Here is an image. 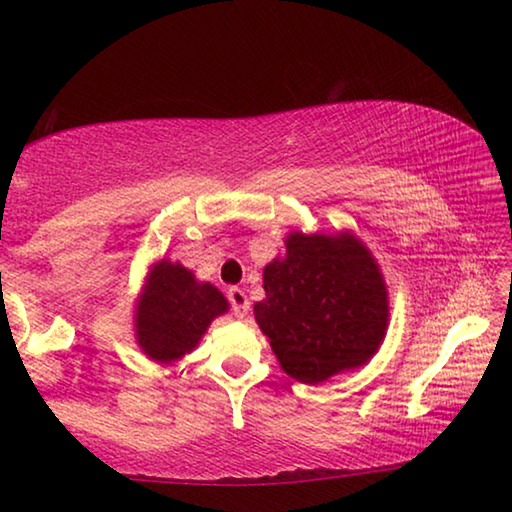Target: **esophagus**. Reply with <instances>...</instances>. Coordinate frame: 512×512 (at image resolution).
I'll return each instance as SVG.
<instances>
[{
  "instance_id": "34e87169",
  "label": "esophagus",
  "mask_w": 512,
  "mask_h": 512,
  "mask_svg": "<svg viewBox=\"0 0 512 512\" xmlns=\"http://www.w3.org/2000/svg\"><path fill=\"white\" fill-rule=\"evenodd\" d=\"M228 300H230V307H232V311H235L237 318H244L248 314L250 302H248V296L244 293V289H239V287L228 289Z\"/></svg>"
}]
</instances>
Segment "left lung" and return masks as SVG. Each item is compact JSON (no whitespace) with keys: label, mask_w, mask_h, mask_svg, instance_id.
<instances>
[{"label":"left lung","mask_w":512,"mask_h":512,"mask_svg":"<svg viewBox=\"0 0 512 512\" xmlns=\"http://www.w3.org/2000/svg\"><path fill=\"white\" fill-rule=\"evenodd\" d=\"M266 298L255 320L287 375L318 384L363 366L388 323L381 273L352 235L293 232L287 255L264 268Z\"/></svg>","instance_id":"1"}]
</instances>
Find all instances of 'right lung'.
I'll return each instance as SVG.
<instances>
[{
    "label": "right lung",
    "instance_id": "obj_1",
    "mask_svg": "<svg viewBox=\"0 0 512 512\" xmlns=\"http://www.w3.org/2000/svg\"><path fill=\"white\" fill-rule=\"evenodd\" d=\"M223 311L228 302L219 289L196 282L185 266L160 262L137 307V341L155 361L180 359L196 348L207 325Z\"/></svg>",
    "mask_w": 512,
    "mask_h": 512
}]
</instances>
